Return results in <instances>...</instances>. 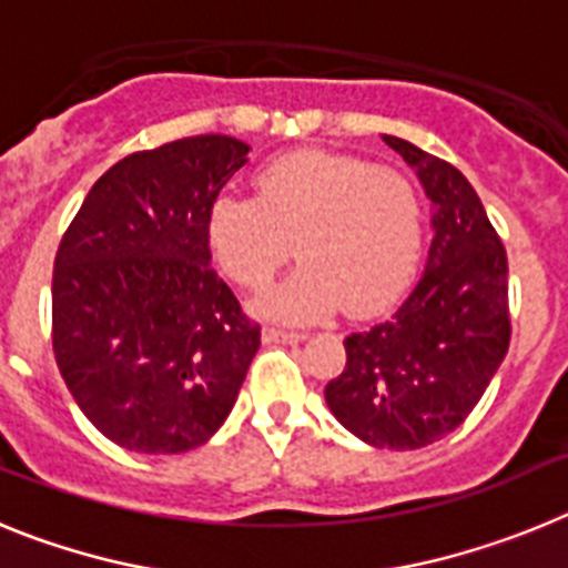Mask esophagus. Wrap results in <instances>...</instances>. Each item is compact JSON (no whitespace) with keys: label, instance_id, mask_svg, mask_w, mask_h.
Instances as JSON below:
<instances>
[{"label":"esophagus","instance_id":"34e87169","mask_svg":"<svg viewBox=\"0 0 568 568\" xmlns=\"http://www.w3.org/2000/svg\"><path fill=\"white\" fill-rule=\"evenodd\" d=\"M307 338V333H301V329H290V327H278V324H273V327L264 329V341L267 344H298V341Z\"/></svg>","mask_w":568,"mask_h":568}]
</instances>
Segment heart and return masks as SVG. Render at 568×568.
I'll use <instances>...</instances> for the list:
<instances>
[{
	"mask_svg": "<svg viewBox=\"0 0 568 568\" xmlns=\"http://www.w3.org/2000/svg\"><path fill=\"white\" fill-rule=\"evenodd\" d=\"M207 241L224 273L247 290L267 287L298 247L304 264L261 301L273 318L313 321L338 307L366 318L409 287L424 207L406 175L358 155L301 150L264 164L255 195H215Z\"/></svg>",
	"mask_w": 568,
	"mask_h": 568,
	"instance_id": "heart-1",
	"label": "heart"
}]
</instances>
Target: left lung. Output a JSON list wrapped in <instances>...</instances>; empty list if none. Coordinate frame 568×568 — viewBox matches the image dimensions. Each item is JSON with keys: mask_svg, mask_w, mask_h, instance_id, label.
<instances>
[{"mask_svg": "<svg viewBox=\"0 0 568 568\" xmlns=\"http://www.w3.org/2000/svg\"><path fill=\"white\" fill-rule=\"evenodd\" d=\"M433 199V247L393 318L344 341L346 364L324 389L335 418L381 449H420L464 424L509 349V264L466 175L384 135Z\"/></svg>", "mask_w": 568, "mask_h": 568, "instance_id": "obj_1", "label": "left lung"}]
</instances>
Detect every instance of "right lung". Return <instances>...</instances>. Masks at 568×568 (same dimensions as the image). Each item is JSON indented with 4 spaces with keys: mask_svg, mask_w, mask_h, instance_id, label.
I'll list each match as a JSON object with an SVG mask.
<instances>
[{
    "mask_svg": "<svg viewBox=\"0 0 568 568\" xmlns=\"http://www.w3.org/2000/svg\"><path fill=\"white\" fill-rule=\"evenodd\" d=\"M207 133L135 150L90 187L53 261V355L79 409L130 453L202 446L261 346L210 267L207 210L247 162Z\"/></svg>",
    "mask_w": 568,
    "mask_h": 568,
    "instance_id": "right-lung-1",
    "label": "right lung"
}]
</instances>
